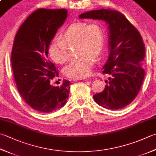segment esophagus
I'll return each instance as SVG.
<instances>
[{
  "instance_id": "1",
  "label": "esophagus",
  "mask_w": 156,
  "mask_h": 156,
  "mask_svg": "<svg viewBox=\"0 0 156 156\" xmlns=\"http://www.w3.org/2000/svg\"><path fill=\"white\" fill-rule=\"evenodd\" d=\"M86 77H79V78H75L74 80L75 81H79V80H85L86 79Z\"/></svg>"
}]
</instances>
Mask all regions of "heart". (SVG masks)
I'll return each mask as SVG.
<instances>
[{
  "label": "heart",
  "instance_id": "heart-1",
  "mask_svg": "<svg viewBox=\"0 0 156 156\" xmlns=\"http://www.w3.org/2000/svg\"><path fill=\"white\" fill-rule=\"evenodd\" d=\"M60 39H53L48 46L51 60L60 64L69 60L68 47L77 44V53L80 55L64 69L66 77H84L89 74L95 62L103 51L105 32L98 22H77L67 26L61 33Z\"/></svg>",
  "mask_w": 156,
  "mask_h": 156
}]
</instances>
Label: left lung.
<instances>
[{"instance_id":"left-lung-1","label":"left lung","mask_w":156,"mask_h":156,"mask_svg":"<svg viewBox=\"0 0 156 156\" xmlns=\"http://www.w3.org/2000/svg\"><path fill=\"white\" fill-rule=\"evenodd\" d=\"M80 18L102 20L110 31V54L101 69L109 76L105 90L94 95L97 104L111 110L124 108L133 102L145 77L142 61L145 48L141 35L124 14L110 9L87 11Z\"/></svg>"}]
</instances>
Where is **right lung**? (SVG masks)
<instances>
[{
	"label": "right lung",
	"instance_id": "obj_1",
	"mask_svg": "<svg viewBox=\"0 0 156 156\" xmlns=\"http://www.w3.org/2000/svg\"><path fill=\"white\" fill-rule=\"evenodd\" d=\"M67 17V9H38L20 26L15 37L11 66L17 90L30 107L51 113L66 104L70 82L51 86L59 73L48 60V46Z\"/></svg>",
	"mask_w": 156,
	"mask_h": 156
}]
</instances>
